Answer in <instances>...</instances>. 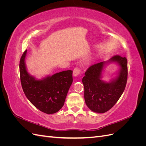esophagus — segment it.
I'll return each mask as SVG.
<instances>
[{
    "label": "esophagus",
    "mask_w": 146,
    "mask_h": 146,
    "mask_svg": "<svg viewBox=\"0 0 146 146\" xmlns=\"http://www.w3.org/2000/svg\"><path fill=\"white\" fill-rule=\"evenodd\" d=\"M80 72H81V69L80 68H74V69L73 70V76L74 77H76L78 76V75L80 74Z\"/></svg>",
    "instance_id": "1"
}]
</instances>
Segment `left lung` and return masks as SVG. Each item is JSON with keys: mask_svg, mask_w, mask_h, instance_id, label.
I'll use <instances>...</instances> for the list:
<instances>
[{"mask_svg": "<svg viewBox=\"0 0 146 146\" xmlns=\"http://www.w3.org/2000/svg\"><path fill=\"white\" fill-rule=\"evenodd\" d=\"M111 62L119 66L118 76L110 82L101 80L105 66ZM127 60L119 55L113 56L107 61L91 66L85 73L82 82L84 85V98L87 107L91 111L104 113L116 104L125 90L127 80Z\"/></svg>", "mask_w": 146, "mask_h": 146, "instance_id": "1", "label": "left lung"}]
</instances>
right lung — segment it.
<instances>
[{
    "label": "right lung",
    "mask_w": 146,
    "mask_h": 146,
    "mask_svg": "<svg viewBox=\"0 0 146 146\" xmlns=\"http://www.w3.org/2000/svg\"><path fill=\"white\" fill-rule=\"evenodd\" d=\"M27 50L22 55L19 63L21 85L24 94L35 107L46 114L58 111L64 105L70 85L72 71L64 70L38 80L28 72L25 59Z\"/></svg>",
    "instance_id": "add662e5"
}]
</instances>
